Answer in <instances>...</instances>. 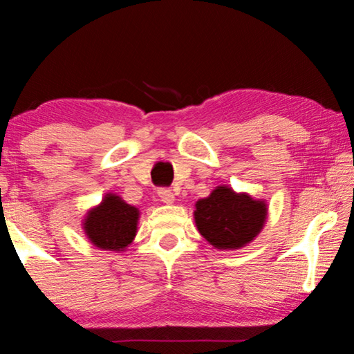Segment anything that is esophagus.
<instances>
[{"mask_svg":"<svg viewBox=\"0 0 354 354\" xmlns=\"http://www.w3.org/2000/svg\"><path fill=\"white\" fill-rule=\"evenodd\" d=\"M158 196L161 198V201L166 203V205H172L174 200H176V198H174V193L169 190V188H161V190L158 192Z\"/></svg>","mask_w":354,"mask_h":354,"instance_id":"esophagus-1","label":"esophagus"}]
</instances>
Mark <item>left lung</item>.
Returning a JSON list of instances; mask_svg holds the SVG:
<instances>
[{"mask_svg": "<svg viewBox=\"0 0 354 354\" xmlns=\"http://www.w3.org/2000/svg\"><path fill=\"white\" fill-rule=\"evenodd\" d=\"M195 224L207 243L217 250H239L261 234L268 219V205L248 193L219 185L209 196L195 203Z\"/></svg>", "mask_w": 354, "mask_h": 354, "instance_id": "8db88e82", "label": "left lung"}]
</instances>
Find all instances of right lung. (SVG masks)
Returning <instances> with one entry per match:
<instances>
[{
  "label": "right lung",
  "mask_w": 354,
  "mask_h": 354,
  "mask_svg": "<svg viewBox=\"0 0 354 354\" xmlns=\"http://www.w3.org/2000/svg\"><path fill=\"white\" fill-rule=\"evenodd\" d=\"M140 211L115 193H106L98 206L86 212L84 232L90 243L100 250L124 251L137 235Z\"/></svg>",
  "instance_id": "right-lung-1"
}]
</instances>
